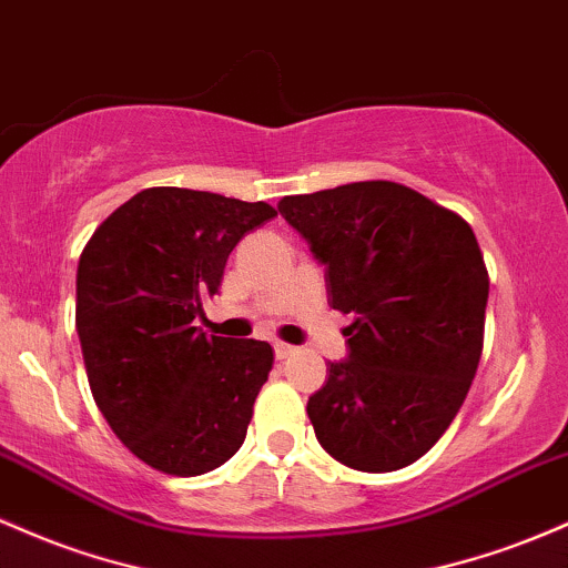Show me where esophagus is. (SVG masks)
I'll use <instances>...</instances> for the list:
<instances>
[{
    "instance_id": "34e87169",
    "label": "esophagus",
    "mask_w": 568,
    "mask_h": 568,
    "mask_svg": "<svg viewBox=\"0 0 568 568\" xmlns=\"http://www.w3.org/2000/svg\"><path fill=\"white\" fill-rule=\"evenodd\" d=\"M296 347L288 345V342H274V355H277V361L288 358V355H294Z\"/></svg>"
}]
</instances>
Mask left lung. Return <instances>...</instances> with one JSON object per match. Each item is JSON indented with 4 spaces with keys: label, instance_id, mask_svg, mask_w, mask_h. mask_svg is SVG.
I'll list each match as a JSON object with an SVG mask.
<instances>
[{
    "label": "left lung",
    "instance_id": "1",
    "mask_svg": "<svg viewBox=\"0 0 568 568\" xmlns=\"http://www.w3.org/2000/svg\"><path fill=\"white\" fill-rule=\"evenodd\" d=\"M280 215L326 266L328 304L351 313L347 358L310 396L328 456L396 471L436 445L483 355L488 270L464 217L390 180L283 196Z\"/></svg>",
    "mask_w": 568,
    "mask_h": 568
}]
</instances>
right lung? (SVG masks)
Here are the masks:
<instances>
[{
    "mask_svg": "<svg viewBox=\"0 0 568 568\" xmlns=\"http://www.w3.org/2000/svg\"><path fill=\"white\" fill-rule=\"evenodd\" d=\"M277 215L266 202L145 189L93 232L78 264V326L99 413L153 469L196 477L242 447L272 345L193 326L229 253Z\"/></svg>",
    "mask_w": 568,
    "mask_h": 568,
    "instance_id": "1",
    "label": "right lung"
}]
</instances>
